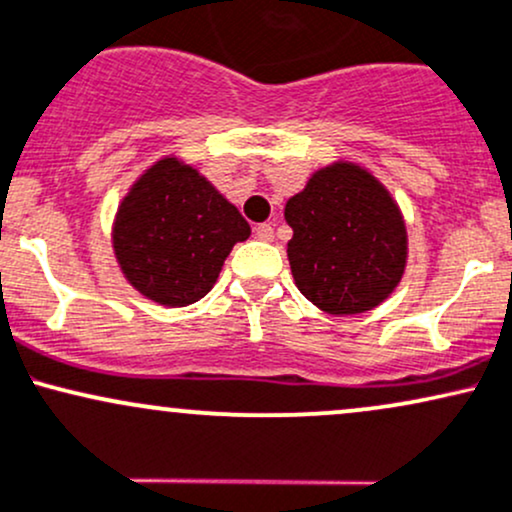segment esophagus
Wrapping results in <instances>:
<instances>
[{
  "label": "esophagus",
  "mask_w": 512,
  "mask_h": 512,
  "mask_svg": "<svg viewBox=\"0 0 512 512\" xmlns=\"http://www.w3.org/2000/svg\"><path fill=\"white\" fill-rule=\"evenodd\" d=\"M254 234H256V237L261 239V241H271V239H273V227L263 222V225H256V227H254Z\"/></svg>",
  "instance_id": "obj_1"
}]
</instances>
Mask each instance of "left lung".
<instances>
[{"label": "left lung", "instance_id": "1", "mask_svg": "<svg viewBox=\"0 0 512 512\" xmlns=\"http://www.w3.org/2000/svg\"><path fill=\"white\" fill-rule=\"evenodd\" d=\"M285 222L292 227V278L321 312H370L401 283L409 256L404 215L360 164L333 162L314 171L287 200Z\"/></svg>", "mask_w": 512, "mask_h": 512}]
</instances>
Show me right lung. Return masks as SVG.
<instances>
[{
    "label": "right lung",
    "mask_w": 512,
    "mask_h": 512,
    "mask_svg": "<svg viewBox=\"0 0 512 512\" xmlns=\"http://www.w3.org/2000/svg\"><path fill=\"white\" fill-rule=\"evenodd\" d=\"M249 222L191 164L162 157L120 200L113 254L125 280L162 307H188L217 283Z\"/></svg>",
    "instance_id": "obj_1"
}]
</instances>
